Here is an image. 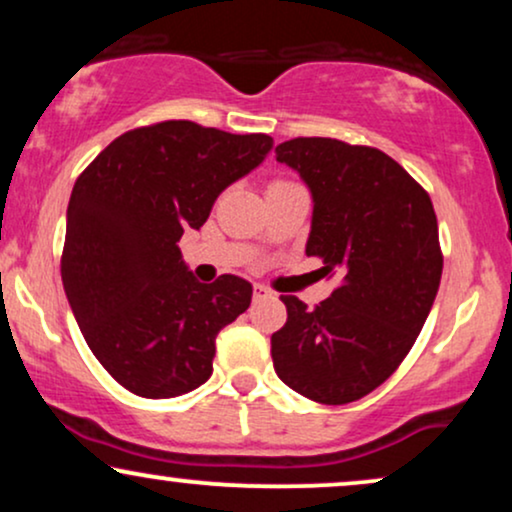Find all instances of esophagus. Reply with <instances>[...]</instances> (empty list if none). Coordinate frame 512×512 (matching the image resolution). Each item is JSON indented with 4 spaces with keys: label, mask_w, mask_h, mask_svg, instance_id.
<instances>
[{
    "label": "esophagus",
    "mask_w": 512,
    "mask_h": 512,
    "mask_svg": "<svg viewBox=\"0 0 512 512\" xmlns=\"http://www.w3.org/2000/svg\"><path fill=\"white\" fill-rule=\"evenodd\" d=\"M252 298H255V301H262V298H272V291H269L267 286L255 284V289H252Z\"/></svg>",
    "instance_id": "obj_1"
}]
</instances>
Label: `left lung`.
Returning <instances> with one entry per match:
<instances>
[{
    "label": "left lung",
    "mask_w": 512,
    "mask_h": 512,
    "mask_svg": "<svg viewBox=\"0 0 512 512\" xmlns=\"http://www.w3.org/2000/svg\"><path fill=\"white\" fill-rule=\"evenodd\" d=\"M276 161L313 197L305 255L342 286L315 308L281 296L289 317L272 334L274 370L313 402H356L395 373L431 313L443 274L436 211L380 149L298 137L276 146Z\"/></svg>",
    "instance_id": "left-lung-1"
}]
</instances>
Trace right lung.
<instances>
[{
    "instance_id": "1",
    "label": "right lung",
    "mask_w": 512,
    "mask_h": 512,
    "mask_svg": "<svg viewBox=\"0 0 512 512\" xmlns=\"http://www.w3.org/2000/svg\"><path fill=\"white\" fill-rule=\"evenodd\" d=\"M272 146L267 134L168 120L117 137L74 182L64 293L88 349L134 395L166 399L207 383L216 334L248 310L250 281L199 284L178 240Z\"/></svg>"
}]
</instances>
